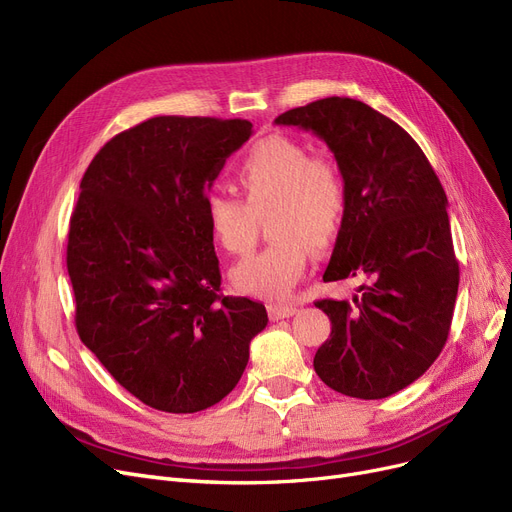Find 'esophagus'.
Returning a JSON list of instances; mask_svg holds the SVG:
<instances>
[{
  "label": "esophagus",
  "mask_w": 512,
  "mask_h": 512,
  "mask_svg": "<svg viewBox=\"0 0 512 512\" xmlns=\"http://www.w3.org/2000/svg\"><path fill=\"white\" fill-rule=\"evenodd\" d=\"M299 309L294 307V305H270V317L274 319V321H278V319H286V317H292L294 313H297Z\"/></svg>",
  "instance_id": "obj_1"
}]
</instances>
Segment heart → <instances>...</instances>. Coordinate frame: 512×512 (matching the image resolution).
I'll use <instances>...</instances> for the list:
<instances>
[{
    "label": "heart",
    "instance_id": "obj_1",
    "mask_svg": "<svg viewBox=\"0 0 512 512\" xmlns=\"http://www.w3.org/2000/svg\"><path fill=\"white\" fill-rule=\"evenodd\" d=\"M236 182L245 201L226 191L207 195L209 236L224 253L247 255L255 245V218L274 207L267 222L272 245L238 263L230 278L240 292L284 299L303 278L313 247L332 245L342 228L344 176L332 159L274 134L240 159Z\"/></svg>",
    "mask_w": 512,
    "mask_h": 512
}]
</instances>
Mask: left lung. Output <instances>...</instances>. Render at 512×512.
I'll return each mask as SVG.
<instances>
[{
    "label": "left lung",
    "instance_id": "8db88e82",
    "mask_svg": "<svg viewBox=\"0 0 512 512\" xmlns=\"http://www.w3.org/2000/svg\"><path fill=\"white\" fill-rule=\"evenodd\" d=\"M276 124L317 134L346 182L324 282L367 278L353 301L315 303L332 321L315 373L340 394L386 398L421 378L450 332L459 261L444 188L411 134L363 101L326 97Z\"/></svg>",
    "mask_w": 512,
    "mask_h": 512
}]
</instances>
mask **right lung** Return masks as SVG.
I'll return each instance as SVG.
<instances>
[{
    "label": "right lung",
    "instance_id": "right-lung-1",
    "mask_svg": "<svg viewBox=\"0 0 512 512\" xmlns=\"http://www.w3.org/2000/svg\"><path fill=\"white\" fill-rule=\"evenodd\" d=\"M249 120L157 116L93 157L70 218L76 332L145 405L197 413L220 402L267 326L261 303L222 297L205 199Z\"/></svg>",
    "mask_w": 512,
    "mask_h": 512
}]
</instances>
